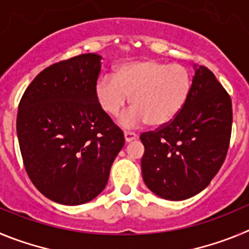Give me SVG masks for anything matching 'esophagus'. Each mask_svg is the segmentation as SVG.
Returning <instances> with one entry per match:
<instances>
[{
    "instance_id": "obj_1",
    "label": "esophagus",
    "mask_w": 249,
    "mask_h": 249,
    "mask_svg": "<svg viewBox=\"0 0 249 249\" xmlns=\"http://www.w3.org/2000/svg\"><path fill=\"white\" fill-rule=\"evenodd\" d=\"M124 138H125V141L126 142H129V141L134 140V139L138 138V135H136L135 133H133V131H124Z\"/></svg>"
}]
</instances>
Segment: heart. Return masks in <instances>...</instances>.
Segmentation results:
<instances>
[{
  "label": "heart",
  "mask_w": 249,
  "mask_h": 249,
  "mask_svg": "<svg viewBox=\"0 0 249 249\" xmlns=\"http://www.w3.org/2000/svg\"><path fill=\"white\" fill-rule=\"evenodd\" d=\"M192 90L191 71L181 64L139 60L119 66L114 77H103L94 86L99 108L118 116L127 102L134 105L122 118L124 126L147 122L154 126L174 120L182 110Z\"/></svg>",
  "instance_id": "b5f03b06"
}]
</instances>
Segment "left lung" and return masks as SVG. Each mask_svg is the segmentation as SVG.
I'll list each match as a JSON object with an SVG mask.
<instances>
[{
    "label": "left lung",
    "mask_w": 249,
    "mask_h": 249,
    "mask_svg": "<svg viewBox=\"0 0 249 249\" xmlns=\"http://www.w3.org/2000/svg\"><path fill=\"white\" fill-rule=\"evenodd\" d=\"M195 71L191 94L178 116L140 135L142 178L165 200H186L206 189L230 146V95L210 69L195 66Z\"/></svg>",
    "instance_id": "8db88e82"
}]
</instances>
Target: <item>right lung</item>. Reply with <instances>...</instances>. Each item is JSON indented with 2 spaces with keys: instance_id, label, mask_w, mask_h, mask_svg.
<instances>
[{
  "instance_id": "1",
  "label": "right lung",
  "mask_w": 249,
  "mask_h": 249,
  "mask_svg": "<svg viewBox=\"0 0 249 249\" xmlns=\"http://www.w3.org/2000/svg\"><path fill=\"white\" fill-rule=\"evenodd\" d=\"M100 59L88 53L47 67L18 105L24 169L38 191L62 205H82L97 197L124 146L123 131L94 97Z\"/></svg>"
}]
</instances>
